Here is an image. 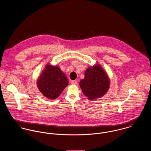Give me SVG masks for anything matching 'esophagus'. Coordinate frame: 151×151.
I'll list each match as a JSON object with an SVG mask.
<instances>
[{"label": "esophagus", "instance_id": "obj_1", "mask_svg": "<svg viewBox=\"0 0 151 151\" xmlns=\"http://www.w3.org/2000/svg\"><path fill=\"white\" fill-rule=\"evenodd\" d=\"M77 83H78V82L76 81H72L71 82V84H73V85H75V84H76Z\"/></svg>", "mask_w": 151, "mask_h": 151}]
</instances>
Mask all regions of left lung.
Wrapping results in <instances>:
<instances>
[{
    "instance_id": "1",
    "label": "left lung",
    "mask_w": 151,
    "mask_h": 151,
    "mask_svg": "<svg viewBox=\"0 0 151 151\" xmlns=\"http://www.w3.org/2000/svg\"><path fill=\"white\" fill-rule=\"evenodd\" d=\"M85 77L80 82L84 94L90 100L102 97L109 87V79L100 65H94L85 71Z\"/></svg>"
}]
</instances>
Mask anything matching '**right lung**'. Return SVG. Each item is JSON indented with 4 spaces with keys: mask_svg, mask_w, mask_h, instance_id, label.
Wrapping results in <instances>:
<instances>
[{
    "mask_svg": "<svg viewBox=\"0 0 151 151\" xmlns=\"http://www.w3.org/2000/svg\"><path fill=\"white\" fill-rule=\"evenodd\" d=\"M40 91L46 97L55 99L68 85L65 75L60 68L47 64L37 81Z\"/></svg>",
    "mask_w": 151,
    "mask_h": 151,
    "instance_id": "right-lung-1",
    "label": "right lung"
}]
</instances>
